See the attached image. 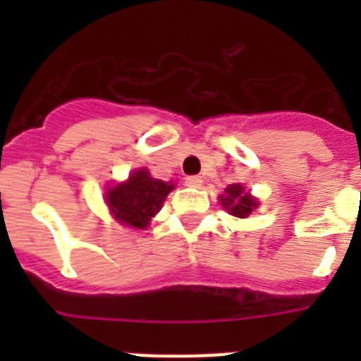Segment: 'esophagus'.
Masks as SVG:
<instances>
[{"instance_id":"obj_1","label":"esophagus","mask_w":361,"mask_h":361,"mask_svg":"<svg viewBox=\"0 0 361 361\" xmlns=\"http://www.w3.org/2000/svg\"><path fill=\"white\" fill-rule=\"evenodd\" d=\"M184 183H186V186L190 188H200L202 186V178H200L199 175H191V177H186Z\"/></svg>"}]
</instances>
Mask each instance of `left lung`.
I'll list each match as a JSON object with an SVG mask.
<instances>
[{"instance_id":"left-lung-1","label":"left lung","mask_w":361,"mask_h":361,"mask_svg":"<svg viewBox=\"0 0 361 361\" xmlns=\"http://www.w3.org/2000/svg\"><path fill=\"white\" fill-rule=\"evenodd\" d=\"M222 208L233 216L245 219L258 208V200L251 195L250 191H245L242 184H231L224 190V193L219 197Z\"/></svg>"}]
</instances>
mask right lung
Segmentation results:
<instances>
[{"label": "right lung", "instance_id": "obj_1", "mask_svg": "<svg viewBox=\"0 0 361 361\" xmlns=\"http://www.w3.org/2000/svg\"><path fill=\"white\" fill-rule=\"evenodd\" d=\"M175 188L173 183L153 178L146 168L135 170L128 180L106 190V204L117 222L130 228L146 229L157 215L162 202Z\"/></svg>", "mask_w": 361, "mask_h": 361}]
</instances>
